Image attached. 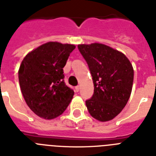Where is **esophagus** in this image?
I'll return each mask as SVG.
<instances>
[{
  "label": "esophagus",
  "mask_w": 156,
  "mask_h": 156,
  "mask_svg": "<svg viewBox=\"0 0 156 156\" xmlns=\"http://www.w3.org/2000/svg\"><path fill=\"white\" fill-rule=\"evenodd\" d=\"M79 89H80L79 86H77V87H75V91H76V92H78V91H79Z\"/></svg>",
  "instance_id": "34e87169"
}]
</instances>
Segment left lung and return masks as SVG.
<instances>
[{
    "instance_id": "8db88e82",
    "label": "left lung",
    "mask_w": 156,
    "mask_h": 156,
    "mask_svg": "<svg viewBox=\"0 0 156 156\" xmlns=\"http://www.w3.org/2000/svg\"><path fill=\"white\" fill-rule=\"evenodd\" d=\"M92 76L94 94L86 100L89 113L100 121L113 119L125 108L130 96L133 69L122 52L102 44H79Z\"/></svg>"
}]
</instances>
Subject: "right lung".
I'll return each instance as SVG.
<instances>
[{"mask_svg": "<svg viewBox=\"0 0 156 156\" xmlns=\"http://www.w3.org/2000/svg\"><path fill=\"white\" fill-rule=\"evenodd\" d=\"M73 44L48 42L24 57L18 70L21 91L28 107L37 116L53 119L65 112L73 90L64 81L63 68Z\"/></svg>", "mask_w": 156, "mask_h": 156, "instance_id": "1", "label": "right lung"}]
</instances>
